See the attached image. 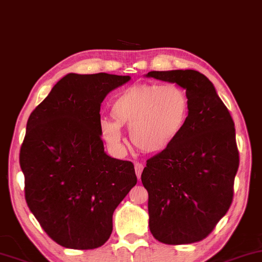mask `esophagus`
I'll return each instance as SVG.
<instances>
[{"label":"esophagus","mask_w":262,"mask_h":262,"mask_svg":"<svg viewBox=\"0 0 262 262\" xmlns=\"http://www.w3.org/2000/svg\"><path fill=\"white\" fill-rule=\"evenodd\" d=\"M134 167H135V172H137L138 179L140 180L141 172H142V170H144V165H142V164H140V163H135L134 164Z\"/></svg>","instance_id":"1"}]
</instances>
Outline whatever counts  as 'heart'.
<instances>
[{"mask_svg":"<svg viewBox=\"0 0 262 262\" xmlns=\"http://www.w3.org/2000/svg\"><path fill=\"white\" fill-rule=\"evenodd\" d=\"M114 120L102 118L100 132L113 147L122 142L121 127L130 129V141L145 153H160L182 137L190 116V102L172 82H139L127 87L111 104Z\"/></svg>","mask_w":262,"mask_h":262,"instance_id":"heart-1","label":"heart"}]
</instances>
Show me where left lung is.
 I'll list each match as a JSON object with an SVG mask.
<instances>
[{
    "label": "left lung",
    "mask_w": 262,
    "mask_h": 262,
    "mask_svg": "<svg viewBox=\"0 0 262 262\" xmlns=\"http://www.w3.org/2000/svg\"><path fill=\"white\" fill-rule=\"evenodd\" d=\"M186 90L190 116L171 147L147 159L149 230L165 245L206 238L229 211L239 165L235 123L210 80L193 69L149 72Z\"/></svg>",
    "instance_id": "obj_1"
}]
</instances>
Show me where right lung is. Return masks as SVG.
Here are the masks:
<instances>
[{"instance_id": "right-lung-1", "label": "right lung", "mask_w": 262, "mask_h": 262, "mask_svg": "<svg viewBox=\"0 0 262 262\" xmlns=\"http://www.w3.org/2000/svg\"><path fill=\"white\" fill-rule=\"evenodd\" d=\"M128 75L67 74L31 113L20 148L27 206L48 236L95 249L113 232V214L138 182L134 165L111 158L100 138V104Z\"/></svg>"}]
</instances>
